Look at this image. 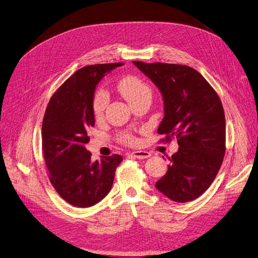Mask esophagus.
I'll return each instance as SVG.
<instances>
[{
    "mask_svg": "<svg viewBox=\"0 0 258 258\" xmlns=\"http://www.w3.org/2000/svg\"><path fill=\"white\" fill-rule=\"evenodd\" d=\"M131 156L139 159H144V158H149L151 156V153L146 151H134L131 153Z\"/></svg>",
    "mask_w": 258,
    "mask_h": 258,
    "instance_id": "1",
    "label": "esophagus"
}]
</instances>
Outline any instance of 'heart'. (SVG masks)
<instances>
[{"label":"heart","mask_w":258,"mask_h":258,"mask_svg":"<svg viewBox=\"0 0 258 258\" xmlns=\"http://www.w3.org/2000/svg\"><path fill=\"white\" fill-rule=\"evenodd\" d=\"M117 89L120 94L124 97L130 105L136 103L137 101L141 100L142 97L150 96L151 91L150 88L146 83H144L140 78L136 76H126L122 77L117 83ZM108 102V95L104 90H97L93 97V114L96 118H100L103 115L104 109H105ZM121 141L134 144L136 143V139L131 135L124 134L120 137Z\"/></svg>","instance_id":"heart-1"}]
</instances>
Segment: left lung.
Returning <instances> with one entry per match:
<instances>
[{
	"label": "left lung",
	"instance_id": "8db88e82",
	"mask_svg": "<svg viewBox=\"0 0 258 258\" xmlns=\"http://www.w3.org/2000/svg\"><path fill=\"white\" fill-rule=\"evenodd\" d=\"M134 64L163 95L165 115L157 132L166 135V141L176 136L179 145L156 189L178 203L196 200L210 187L224 161L226 120L219 96L192 67L139 60Z\"/></svg>",
	"mask_w": 258,
	"mask_h": 258
}]
</instances>
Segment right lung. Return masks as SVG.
<instances>
[{"instance_id":"obj_1","label":"right lung","mask_w":258,"mask_h":258,"mask_svg":"<svg viewBox=\"0 0 258 258\" xmlns=\"http://www.w3.org/2000/svg\"><path fill=\"white\" fill-rule=\"evenodd\" d=\"M122 62L80 68L57 89L47 104L42 122V149L48 178L67 203L90 207L112 189L118 154L91 161L86 144L88 130L94 126L93 97L96 85Z\"/></svg>"}]
</instances>
